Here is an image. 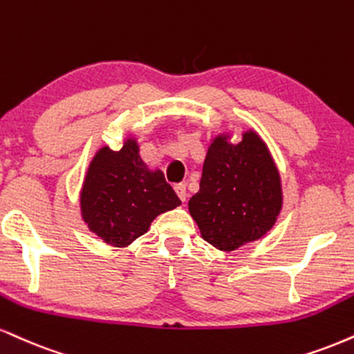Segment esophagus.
<instances>
[{"instance_id":"1","label":"esophagus","mask_w":354,"mask_h":354,"mask_svg":"<svg viewBox=\"0 0 354 354\" xmlns=\"http://www.w3.org/2000/svg\"><path fill=\"white\" fill-rule=\"evenodd\" d=\"M174 191H176L180 201L185 203L186 198H188V193H186V186L185 185H176V186H174Z\"/></svg>"}]
</instances>
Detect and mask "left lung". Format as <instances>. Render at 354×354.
Instances as JSON below:
<instances>
[{"mask_svg":"<svg viewBox=\"0 0 354 354\" xmlns=\"http://www.w3.org/2000/svg\"><path fill=\"white\" fill-rule=\"evenodd\" d=\"M188 207L203 239L224 252L266 236L282 209V185L261 136L249 130L236 145L216 136Z\"/></svg>","mask_w":354,"mask_h":354,"instance_id":"1","label":"left lung"}]
</instances>
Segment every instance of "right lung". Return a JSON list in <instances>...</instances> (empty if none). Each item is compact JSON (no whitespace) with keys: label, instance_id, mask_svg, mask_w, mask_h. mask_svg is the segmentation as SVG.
Listing matches in <instances>:
<instances>
[{"label":"right lung","instance_id":"obj_1","mask_svg":"<svg viewBox=\"0 0 354 354\" xmlns=\"http://www.w3.org/2000/svg\"><path fill=\"white\" fill-rule=\"evenodd\" d=\"M180 204L163 173L148 169L140 158L133 138L118 151L100 148L88 165L80 191L84 223L115 247L131 244L148 231L156 216Z\"/></svg>","mask_w":354,"mask_h":354}]
</instances>
